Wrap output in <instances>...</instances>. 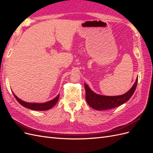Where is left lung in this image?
Returning a JSON list of instances; mask_svg holds the SVG:
<instances>
[{
    "label": "left lung",
    "mask_w": 153,
    "mask_h": 153,
    "mask_svg": "<svg viewBox=\"0 0 153 153\" xmlns=\"http://www.w3.org/2000/svg\"><path fill=\"white\" fill-rule=\"evenodd\" d=\"M138 82V78L136 79L132 87L126 93L119 96H103L95 93L89 87L84 84L85 89V99L87 103L91 108L97 110H104L117 107L126 103L131 98L135 92Z\"/></svg>",
    "instance_id": "obj_1"
}]
</instances>
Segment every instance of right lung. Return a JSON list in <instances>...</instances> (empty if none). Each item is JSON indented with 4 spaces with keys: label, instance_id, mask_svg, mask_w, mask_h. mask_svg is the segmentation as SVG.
<instances>
[{
    "label": "right lung",
    "instance_id": "right-lung-1",
    "mask_svg": "<svg viewBox=\"0 0 153 153\" xmlns=\"http://www.w3.org/2000/svg\"><path fill=\"white\" fill-rule=\"evenodd\" d=\"M13 94L15 96V98L16 99V100L18 101L21 105H22L24 107H26L29 109L32 110H38V111H44V110H48L50 108H52L53 106L57 103V102L59 100V94L55 98L52 100L48 101L47 102L45 103H29V102H25V101L20 100L18 98V97L14 94L13 92Z\"/></svg>",
    "mask_w": 153,
    "mask_h": 153
}]
</instances>
